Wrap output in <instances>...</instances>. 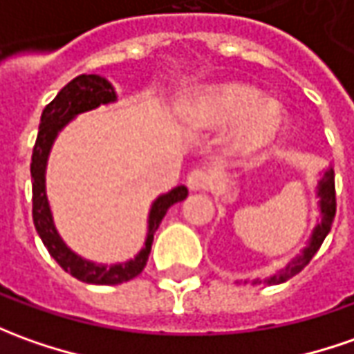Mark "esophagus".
Listing matches in <instances>:
<instances>
[{
	"mask_svg": "<svg viewBox=\"0 0 354 354\" xmlns=\"http://www.w3.org/2000/svg\"><path fill=\"white\" fill-rule=\"evenodd\" d=\"M186 184L192 192H201V189H207V186L211 184V176H209L205 170L196 168V170H192V172L187 174Z\"/></svg>",
	"mask_w": 354,
	"mask_h": 354,
	"instance_id": "obj_1",
	"label": "esophagus"
}]
</instances>
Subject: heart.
<instances>
[{"mask_svg":"<svg viewBox=\"0 0 354 354\" xmlns=\"http://www.w3.org/2000/svg\"><path fill=\"white\" fill-rule=\"evenodd\" d=\"M182 118L196 129H227L228 143L240 155L268 149L287 126V112L277 100L250 83L228 81L197 91L182 106Z\"/></svg>","mask_w":354,"mask_h":354,"instance_id":"b5f03b06","label":"heart"}]
</instances>
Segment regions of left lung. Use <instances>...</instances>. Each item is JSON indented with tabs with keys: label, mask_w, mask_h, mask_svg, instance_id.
I'll list each match as a JSON object with an SVG mask.
<instances>
[{
	"label": "left lung",
	"mask_w": 354,
	"mask_h": 354,
	"mask_svg": "<svg viewBox=\"0 0 354 354\" xmlns=\"http://www.w3.org/2000/svg\"><path fill=\"white\" fill-rule=\"evenodd\" d=\"M318 196H319V207H322V223L318 227L314 228L312 232V238H310L308 246L302 250V254L297 256L288 263L287 268L281 269L277 275L266 279L263 283H285L290 277H295L297 273H300L302 269L306 268L310 263V259L314 258V254L318 252L322 242L326 240V236L331 230V223H333V217H335V209H337V201H335V180H333V170L329 168L326 170L324 178L319 180L318 184ZM258 283V281H256ZM261 283V281H259Z\"/></svg>",
	"instance_id": "left-lung-1"
}]
</instances>
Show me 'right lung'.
I'll return each instance as SVG.
<instances>
[{
    "instance_id": "add662e5",
    "label": "right lung",
    "mask_w": 354,
    "mask_h": 354,
    "mask_svg": "<svg viewBox=\"0 0 354 354\" xmlns=\"http://www.w3.org/2000/svg\"><path fill=\"white\" fill-rule=\"evenodd\" d=\"M116 100V93L112 85L104 77L100 75H79L73 81H69L56 98L42 110L40 118V127H38V137H36L35 149H32V162H30V176H32V221H35L36 232L42 238L46 250L50 256L59 263V268L71 273L73 277L83 281V283H93V285H120L137 277L143 268L147 266V259L151 254V244L153 236L157 232L158 225L167 211L178 201H184L187 197V187L178 186L172 192L160 196L153 203L151 213H149V232H147L145 248L137 254L136 258L129 259L126 263L118 266H96L86 259L79 258L69 248L64 244V240L57 234L50 205L46 199L44 172L48 153L52 149V143L56 139L57 131L66 126L71 118H75L81 112L93 110L100 104H108Z\"/></svg>"
}]
</instances>
